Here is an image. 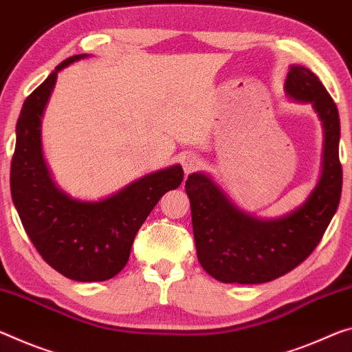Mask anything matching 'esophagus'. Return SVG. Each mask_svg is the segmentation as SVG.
Here are the masks:
<instances>
[{
    "instance_id": "34e87169",
    "label": "esophagus",
    "mask_w": 352,
    "mask_h": 352,
    "mask_svg": "<svg viewBox=\"0 0 352 352\" xmlns=\"http://www.w3.org/2000/svg\"><path fill=\"white\" fill-rule=\"evenodd\" d=\"M182 166H183V170H185V174L189 175V174H191V172L199 169L200 158H199L196 153H186L185 156H183V160H182Z\"/></svg>"
}]
</instances>
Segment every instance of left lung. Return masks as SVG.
<instances>
[{
    "instance_id": "left-lung-1",
    "label": "left lung",
    "mask_w": 352,
    "mask_h": 352,
    "mask_svg": "<svg viewBox=\"0 0 352 352\" xmlns=\"http://www.w3.org/2000/svg\"><path fill=\"white\" fill-rule=\"evenodd\" d=\"M285 92L314 106L324 128L322 172L302 205L277 219H258L233 205L208 175L196 172L186 180L197 258L219 282L265 283L287 274L314 252L338 208L343 172L337 104L302 65L289 67Z\"/></svg>"
}]
</instances>
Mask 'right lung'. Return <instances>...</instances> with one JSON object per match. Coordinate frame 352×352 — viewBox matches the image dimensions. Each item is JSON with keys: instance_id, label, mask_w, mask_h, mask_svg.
<instances>
[{"instance_id": "right-lung-1", "label": "right lung", "mask_w": 352, "mask_h": 352, "mask_svg": "<svg viewBox=\"0 0 352 352\" xmlns=\"http://www.w3.org/2000/svg\"><path fill=\"white\" fill-rule=\"evenodd\" d=\"M65 59L25 100L16 120L10 191L25 230L42 258L78 282H102L124 270L139 228L167 191L183 182L182 166L138 178L100 202H80L54 185L42 153V117Z\"/></svg>"}]
</instances>
